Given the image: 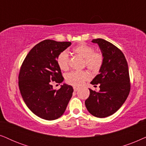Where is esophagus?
I'll return each instance as SVG.
<instances>
[{
	"label": "esophagus",
	"mask_w": 146,
	"mask_h": 146,
	"mask_svg": "<svg viewBox=\"0 0 146 146\" xmlns=\"http://www.w3.org/2000/svg\"><path fill=\"white\" fill-rule=\"evenodd\" d=\"M79 89V87H73V90L74 91H77V90Z\"/></svg>",
	"instance_id": "obj_1"
}]
</instances>
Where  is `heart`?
Here are the masks:
<instances>
[{
  "label": "heart",
  "mask_w": 146,
  "mask_h": 146,
  "mask_svg": "<svg viewBox=\"0 0 146 146\" xmlns=\"http://www.w3.org/2000/svg\"><path fill=\"white\" fill-rule=\"evenodd\" d=\"M72 52L83 58L84 65L93 73H98L102 68L104 63V56L100 52L94 51V48L91 46L85 44H79L72 48ZM57 63L63 71L69 69V57L65 51L61 52L58 55ZM89 78V74L86 71H71L65 76L66 82L73 86H80Z\"/></svg>",
  "instance_id": "b5f03b06"
}]
</instances>
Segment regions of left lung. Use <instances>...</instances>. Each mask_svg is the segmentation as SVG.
Segmentation results:
<instances>
[{
    "mask_svg": "<svg viewBox=\"0 0 146 146\" xmlns=\"http://www.w3.org/2000/svg\"><path fill=\"white\" fill-rule=\"evenodd\" d=\"M98 43L104 56L100 73L93 79V85L100 84L98 92L89 89L85 106L91 115L106 117L121 108L128 97L131 84L125 56L119 48L102 38L93 39Z\"/></svg>",
    "mask_w": 146,
    "mask_h": 146,
    "instance_id": "left-lung-1",
    "label": "left lung"
}]
</instances>
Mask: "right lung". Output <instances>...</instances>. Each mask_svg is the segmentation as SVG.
<instances>
[{
    "mask_svg": "<svg viewBox=\"0 0 146 146\" xmlns=\"http://www.w3.org/2000/svg\"><path fill=\"white\" fill-rule=\"evenodd\" d=\"M71 44L46 39L36 44L25 57L19 75L21 96L31 111L42 119L54 120L65 112L73 89L64 84L58 90L53 83L64 78L57 63L58 55Z\"/></svg>",
    "mask_w": 146,
    "mask_h": 146,
    "instance_id": "obj_1",
    "label": "right lung"
}]
</instances>
